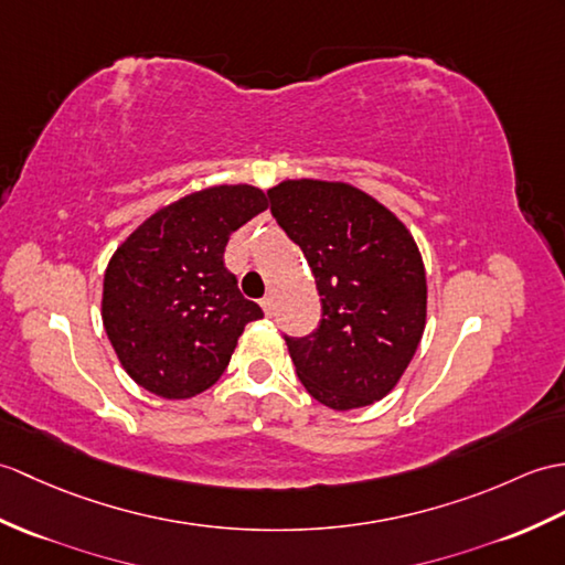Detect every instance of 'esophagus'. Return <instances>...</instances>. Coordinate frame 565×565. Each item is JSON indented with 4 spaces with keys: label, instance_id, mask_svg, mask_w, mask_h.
<instances>
[{
    "label": "esophagus",
    "instance_id": "1",
    "mask_svg": "<svg viewBox=\"0 0 565 565\" xmlns=\"http://www.w3.org/2000/svg\"><path fill=\"white\" fill-rule=\"evenodd\" d=\"M259 306H262V310H265L267 315H271L274 312V298L271 296H265L259 300Z\"/></svg>",
    "mask_w": 565,
    "mask_h": 565
}]
</instances>
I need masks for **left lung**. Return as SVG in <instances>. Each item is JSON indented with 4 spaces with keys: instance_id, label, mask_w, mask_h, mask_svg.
Here are the masks:
<instances>
[{
    "instance_id": "8db88e82",
    "label": "left lung",
    "mask_w": 565,
    "mask_h": 565,
    "mask_svg": "<svg viewBox=\"0 0 565 565\" xmlns=\"http://www.w3.org/2000/svg\"><path fill=\"white\" fill-rule=\"evenodd\" d=\"M271 214L312 269L322 300L310 337H286L310 397L334 412L390 395L426 327V269L409 228L375 196L334 180H284Z\"/></svg>"
}]
</instances>
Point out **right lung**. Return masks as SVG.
<instances>
[{"mask_svg": "<svg viewBox=\"0 0 565 565\" xmlns=\"http://www.w3.org/2000/svg\"><path fill=\"white\" fill-rule=\"evenodd\" d=\"M253 185H214L161 206L127 235L103 277L100 318L127 375L163 399L212 387L262 308L238 291L223 250L265 212Z\"/></svg>", "mask_w": 565, "mask_h": 565, "instance_id": "right-lung-1", "label": "right lung"}]
</instances>
